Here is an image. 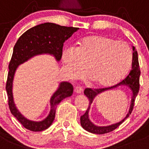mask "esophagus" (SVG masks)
Wrapping results in <instances>:
<instances>
[{"label":"esophagus","instance_id":"obj_1","mask_svg":"<svg viewBox=\"0 0 149 149\" xmlns=\"http://www.w3.org/2000/svg\"><path fill=\"white\" fill-rule=\"evenodd\" d=\"M74 92H76V94H81L83 92V89H82L81 87H80V86H77V87L75 88Z\"/></svg>","mask_w":149,"mask_h":149}]
</instances>
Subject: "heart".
I'll list each match as a JSON object with an SVG mask.
<instances>
[{"mask_svg":"<svg viewBox=\"0 0 149 149\" xmlns=\"http://www.w3.org/2000/svg\"><path fill=\"white\" fill-rule=\"evenodd\" d=\"M61 59L70 79L81 78L86 68L95 86L108 87L126 76L132 64V53L124 41L103 35H91L78 42L76 50L64 49Z\"/></svg>","mask_w":149,"mask_h":149,"instance_id":"b5f03b06","label":"heart"}]
</instances>
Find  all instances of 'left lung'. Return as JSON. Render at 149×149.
I'll return each mask as SVG.
<instances>
[{
  "label": "left lung",
  "instance_id": "left-lung-1",
  "mask_svg": "<svg viewBox=\"0 0 149 149\" xmlns=\"http://www.w3.org/2000/svg\"><path fill=\"white\" fill-rule=\"evenodd\" d=\"M132 69H131L130 72L128 74V76L124 79L120 83L117 84L116 85H114L113 86L108 88H103V89H89L86 88L85 89L84 93L85 96L88 98L89 101V107H88L87 110L85 112L83 116H81L80 122L81 125L82 127L85 130L88 131V132H91L93 134H98V135H102V134L108 133V132H111V131L114 130L116 128H117L122 122L126 119H127L130 116V113H132V109H133L134 102H135V97L138 95V92H139V78L140 75H141V71H140L139 68V63H138V52H137L136 49L134 47H132ZM118 86H127L131 92L132 95V98H131V106L130 107L129 111H128L127 116L122 121L119 123H117L115 124H112L111 125L108 126H98V125H95L93 123L91 122L88 117V113L89 110L91 108V105L92 102L94 99V98L98 94L101 93L102 92L105 91L109 90L110 89H113L115 88H117Z\"/></svg>",
  "mask_w": 149,
  "mask_h": 149
}]
</instances>
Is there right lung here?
Instances as JSON below:
<instances>
[{
  "label": "right lung",
  "mask_w": 149,
  "mask_h": 149,
  "mask_svg": "<svg viewBox=\"0 0 149 149\" xmlns=\"http://www.w3.org/2000/svg\"><path fill=\"white\" fill-rule=\"evenodd\" d=\"M79 27H65L54 23L46 22L38 24L24 32L17 40L10 61L6 89L8 99V106L13 116L24 127L33 132H40L49 127L53 123L57 105L66 97L72 95L73 87L67 81L60 82L57 90L50 98V111L48 116L41 121H33L23 116L15 105L13 96V81L19 65L33 57L41 54H50L56 61L61 60L63 44Z\"/></svg>",
  "instance_id": "right-lung-1"
}]
</instances>
